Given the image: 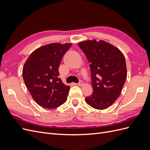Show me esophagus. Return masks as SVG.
<instances>
[{
	"label": "esophagus",
	"mask_w": 150,
	"mask_h": 150,
	"mask_svg": "<svg viewBox=\"0 0 150 150\" xmlns=\"http://www.w3.org/2000/svg\"><path fill=\"white\" fill-rule=\"evenodd\" d=\"M78 86H82L83 85H84V82H83V81H82V80H80V81H79V82L78 83Z\"/></svg>",
	"instance_id": "34e87169"
}]
</instances>
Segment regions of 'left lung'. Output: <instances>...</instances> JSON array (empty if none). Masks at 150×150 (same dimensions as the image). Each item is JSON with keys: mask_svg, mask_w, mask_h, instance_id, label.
Segmentation results:
<instances>
[{"mask_svg": "<svg viewBox=\"0 0 150 150\" xmlns=\"http://www.w3.org/2000/svg\"><path fill=\"white\" fill-rule=\"evenodd\" d=\"M89 62L93 93L86 102L97 110L112 105L120 96L127 77L125 58L117 47L104 40L78 44Z\"/></svg>", "mask_w": 150, "mask_h": 150, "instance_id": "8db88e82", "label": "left lung"}]
</instances>
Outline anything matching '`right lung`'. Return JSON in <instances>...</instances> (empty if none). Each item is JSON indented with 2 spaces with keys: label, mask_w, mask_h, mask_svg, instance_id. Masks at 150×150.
I'll return each instance as SVG.
<instances>
[{
  "label": "right lung",
  "mask_w": 150,
  "mask_h": 150,
  "mask_svg": "<svg viewBox=\"0 0 150 150\" xmlns=\"http://www.w3.org/2000/svg\"><path fill=\"white\" fill-rule=\"evenodd\" d=\"M72 44L52 43L30 54L22 69L25 84L34 100L44 108H56L66 100L70 86L59 78V67Z\"/></svg>",
  "instance_id": "obj_1"
}]
</instances>
